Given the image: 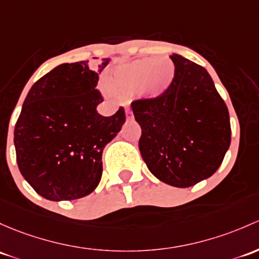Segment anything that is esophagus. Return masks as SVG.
Wrapping results in <instances>:
<instances>
[{
    "label": "esophagus",
    "mask_w": 259,
    "mask_h": 259,
    "mask_svg": "<svg viewBox=\"0 0 259 259\" xmlns=\"http://www.w3.org/2000/svg\"><path fill=\"white\" fill-rule=\"evenodd\" d=\"M125 115H126L127 119H133V111H132V109H130L129 107L125 108Z\"/></svg>",
    "instance_id": "esophagus-1"
}]
</instances>
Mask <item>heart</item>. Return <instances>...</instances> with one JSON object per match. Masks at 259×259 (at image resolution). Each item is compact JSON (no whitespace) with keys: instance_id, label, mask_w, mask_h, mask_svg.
<instances>
[{"instance_id":"b5f03b06","label":"heart","mask_w":259,"mask_h":259,"mask_svg":"<svg viewBox=\"0 0 259 259\" xmlns=\"http://www.w3.org/2000/svg\"><path fill=\"white\" fill-rule=\"evenodd\" d=\"M175 78V64L168 58L139 59L122 65L107 77L105 84L116 97H130L143 92L150 98H159L167 92Z\"/></svg>"}]
</instances>
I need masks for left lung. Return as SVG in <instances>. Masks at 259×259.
Segmentation results:
<instances>
[{
  "label": "left lung",
  "mask_w": 259,
  "mask_h": 259,
  "mask_svg": "<svg viewBox=\"0 0 259 259\" xmlns=\"http://www.w3.org/2000/svg\"><path fill=\"white\" fill-rule=\"evenodd\" d=\"M175 78L159 98L133 100L139 150L154 176L190 187L213 175L231 144L230 114L207 70L174 54Z\"/></svg>",
  "instance_id": "8db88e82"
}]
</instances>
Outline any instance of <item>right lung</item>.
<instances>
[{
	"label": "right lung",
	"mask_w": 259,
	"mask_h": 259,
	"mask_svg": "<svg viewBox=\"0 0 259 259\" xmlns=\"http://www.w3.org/2000/svg\"><path fill=\"white\" fill-rule=\"evenodd\" d=\"M95 59V58H94ZM109 59L64 63L32 85L15 126L16 159L22 176L51 201L92 194L103 172V149L120 132L124 108L103 116L98 79Z\"/></svg>",
	"instance_id": "add662e5"
}]
</instances>
